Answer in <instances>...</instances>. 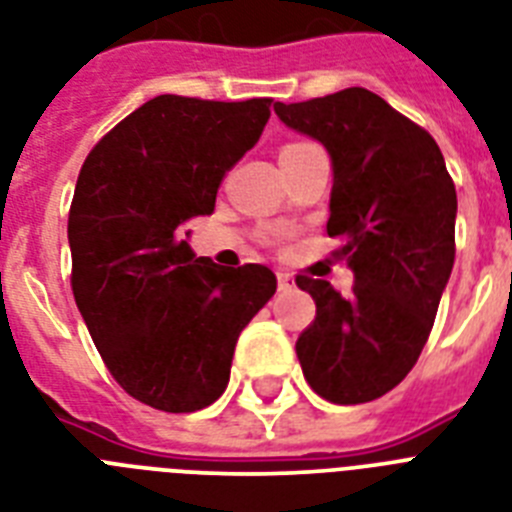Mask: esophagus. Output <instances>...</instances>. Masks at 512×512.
Here are the masks:
<instances>
[{"mask_svg": "<svg viewBox=\"0 0 512 512\" xmlns=\"http://www.w3.org/2000/svg\"><path fill=\"white\" fill-rule=\"evenodd\" d=\"M276 278H278V289H281V292H289V289L294 286V276L292 273H286V270H278Z\"/></svg>", "mask_w": 512, "mask_h": 512, "instance_id": "1", "label": "esophagus"}]
</instances>
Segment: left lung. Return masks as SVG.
<instances>
[{
    "mask_svg": "<svg viewBox=\"0 0 512 512\" xmlns=\"http://www.w3.org/2000/svg\"><path fill=\"white\" fill-rule=\"evenodd\" d=\"M276 115L328 149L326 231L342 242L336 260L355 273L347 297L297 276L315 299V321L297 339L299 365L334 405L378 400L413 371L434 326L455 263V184L429 131L368 89L278 102Z\"/></svg>",
    "mask_w": 512,
    "mask_h": 512,
    "instance_id": "obj_1",
    "label": "left lung"
}]
</instances>
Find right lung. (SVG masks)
I'll return each instance as SVG.
<instances>
[{
	"mask_svg": "<svg viewBox=\"0 0 512 512\" xmlns=\"http://www.w3.org/2000/svg\"><path fill=\"white\" fill-rule=\"evenodd\" d=\"M273 99L160 94L97 141L70 202V286L112 378L134 400L194 413L226 392L236 342L276 292L265 265L194 257L181 223L263 134Z\"/></svg>",
	"mask_w": 512,
	"mask_h": 512,
	"instance_id": "obj_1",
	"label": "right lung"
}]
</instances>
